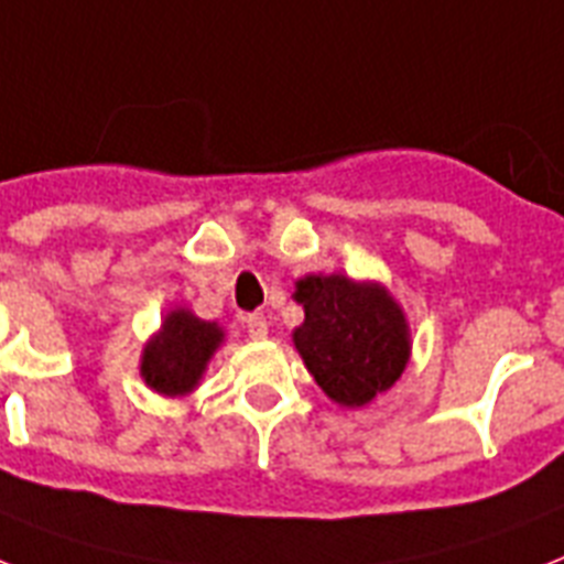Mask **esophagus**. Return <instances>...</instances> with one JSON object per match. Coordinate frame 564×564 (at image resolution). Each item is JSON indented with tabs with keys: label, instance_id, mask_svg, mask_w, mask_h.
Returning <instances> with one entry per match:
<instances>
[{
	"label": "esophagus",
	"instance_id": "34e87169",
	"mask_svg": "<svg viewBox=\"0 0 564 564\" xmlns=\"http://www.w3.org/2000/svg\"><path fill=\"white\" fill-rule=\"evenodd\" d=\"M246 333H249L251 338H267L269 336V322H267V315H249L246 318Z\"/></svg>",
	"mask_w": 564,
	"mask_h": 564
}]
</instances>
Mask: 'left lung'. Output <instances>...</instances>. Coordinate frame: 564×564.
Listing matches in <instances>:
<instances>
[{
  "mask_svg": "<svg viewBox=\"0 0 564 564\" xmlns=\"http://www.w3.org/2000/svg\"><path fill=\"white\" fill-rule=\"evenodd\" d=\"M304 324L292 341L329 400L368 405L402 377L411 336L402 306L386 286L347 274H306L295 283Z\"/></svg>",
  "mask_w": 564,
  "mask_h": 564,
  "instance_id": "left-lung-1",
  "label": "left lung"
}]
</instances>
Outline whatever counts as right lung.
Segmentation results:
<instances>
[{
    "label": "right lung",
    "instance_id": "1",
    "mask_svg": "<svg viewBox=\"0 0 564 564\" xmlns=\"http://www.w3.org/2000/svg\"><path fill=\"white\" fill-rule=\"evenodd\" d=\"M223 327L196 318L176 306L164 315L162 329L150 338L141 354V379L164 397H185L194 391L208 368L210 356L223 345Z\"/></svg>",
    "mask_w": 564,
    "mask_h": 564
}]
</instances>
